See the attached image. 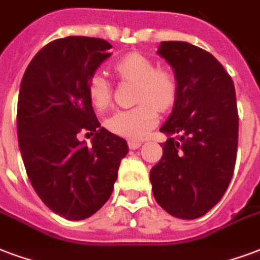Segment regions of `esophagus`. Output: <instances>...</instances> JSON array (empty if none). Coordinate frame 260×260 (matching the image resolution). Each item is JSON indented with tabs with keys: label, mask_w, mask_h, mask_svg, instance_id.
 I'll return each mask as SVG.
<instances>
[{
	"label": "esophagus",
	"mask_w": 260,
	"mask_h": 260,
	"mask_svg": "<svg viewBox=\"0 0 260 260\" xmlns=\"http://www.w3.org/2000/svg\"><path fill=\"white\" fill-rule=\"evenodd\" d=\"M130 149H138L141 146V141H128Z\"/></svg>",
	"instance_id": "1"
}]
</instances>
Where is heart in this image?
Returning a JSON list of instances; mask_svg holds the SVG:
<instances>
[{"mask_svg": "<svg viewBox=\"0 0 260 260\" xmlns=\"http://www.w3.org/2000/svg\"><path fill=\"white\" fill-rule=\"evenodd\" d=\"M119 79L136 83V107L118 111L107 119L105 126L116 136L140 140L155 127L159 120V109L167 111L174 105L178 95V81L169 68L156 67L151 57L141 53H128L114 64ZM91 104L99 111H105L112 104V86L104 75L94 74L87 85Z\"/></svg>", "mask_w": 260, "mask_h": 260, "instance_id": "1", "label": "heart"}]
</instances>
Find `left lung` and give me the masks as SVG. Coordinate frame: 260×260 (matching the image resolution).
I'll use <instances>...</instances> for the list:
<instances>
[{
    "mask_svg": "<svg viewBox=\"0 0 260 260\" xmlns=\"http://www.w3.org/2000/svg\"><path fill=\"white\" fill-rule=\"evenodd\" d=\"M157 53L174 68L178 95L160 127L170 138L151 170L152 192L170 215L196 219L225 194L233 177L239 112L233 81L204 49L161 42Z\"/></svg>",
    "mask_w": 260,
    "mask_h": 260,
    "instance_id": "1",
    "label": "left lung"
}]
</instances>
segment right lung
I'll list each match as a JSON object with an SVG mask.
<instances>
[{"label":"right lung","instance_id":"right-lung-1","mask_svg":"<svg viewBox=\"0 0 260 260\" xmlns=\"http://www.w3.org/2000/svg\"><path fill=\"white\" fill-rule=\"evenodd\" d=\"M100 38L67 37L45 45L21 79L17 138L32 188L68 220L91 216L108 202L127 142L101 127L87 85L111 56ZM95 136L91 147L77 140Z\"/></svg>","mask_w":260,"mask_h":260}]
</instances>
